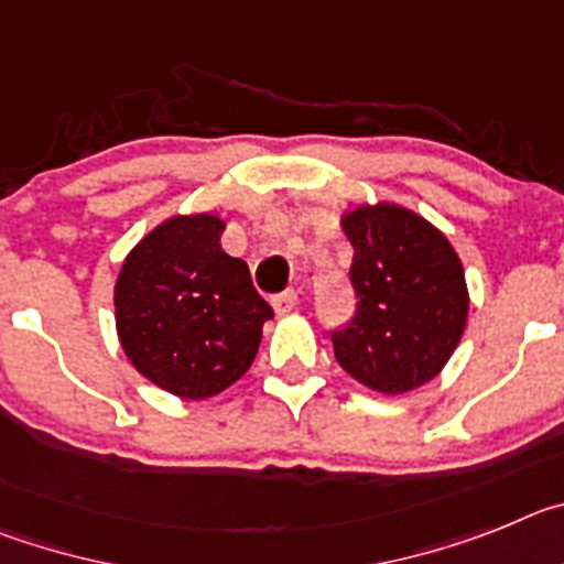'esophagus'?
<instances>
[{"label":"esophagus","mask_w":564,"mask_h":564,"mask_svg":"<svg viewBox=\"0 0 564 564\" xmlns=\"http://www.w3.org/2000/svg\"><path fill=\"white\" fill-rule=\"evenodd\" d=\"M272 306H275L278 314H289L297 306V292H294V289H286V292L275 294V297H272Z\"/></svg>","instance_id":"34e87169"}]
</instances>
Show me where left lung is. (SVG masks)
Here are the masks:
<instances>
[{
    "label": "left lung",
    "instance_id": "8db88e82",
    "mask_svg": "<svg viewBox=\"0 0 564 564\" xmlns=\"http://www.w3.org/2000/svg\"><path fill=\"white\" fill-rule=\"evenodd\" d=\"M354 247V317L332 332L334 357L365 388L408 393L453 357L466 326L464 267L444 232L399 205L343 216Z\"/></svg>",
    "mask_w": 564,
    "mask_h": 564
}]
</instances>
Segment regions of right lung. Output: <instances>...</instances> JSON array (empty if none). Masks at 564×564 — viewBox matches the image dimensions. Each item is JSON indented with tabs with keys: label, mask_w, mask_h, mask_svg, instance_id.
<instances>
[{
	"label": "right lung",
	"mask_w": 564,
	"mask_h": 564,
	"mask_svg": "<svg viewBox=\"0 0 564 564\" xmlns=\"http://www.w3.org/2000/svg\"><path fill=\"white\" fill-rule=\"evenodd\" d=\"M225 221L174 216L129 252L115 286L120 345L145 379L210 399L245 377L272 306L250 267L221 250Z\"/></svg>",
	"instance_id": "1"
}]
</instances>
